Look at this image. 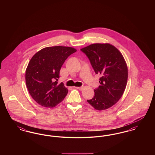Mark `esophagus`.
<instances>
[{
    "instance_id": "obj_1",
    "label": "esophagus",
    "mask_w": 155,
    "mask_h": 155,
    "mask_svg": "<svg viewBox=\"0 0 155 155\" xmlns=\"http://www.w3.org/2000/svg\"><path fill=\"white\" fill-rule=\"evenodd\" d=\"M75 88L76 89H80V90L84 88V87H75Z\"/></svg>"
}]
</instances>
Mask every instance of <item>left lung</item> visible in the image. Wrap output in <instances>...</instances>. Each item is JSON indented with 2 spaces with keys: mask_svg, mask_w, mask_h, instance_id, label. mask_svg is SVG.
Wrapping results in <instances>:
<instances>
[{
  "mask_svg": "<svg viewBox=\"0 0 155 155\" xmlns=\"http://www.w3.org/2000/svg\"><path fill=\"white\" fill-rule=\"evenodd\" d=\"M81 51L88 56L95 73L101 75L95 95L87 102L97 110L107 109L118 102L125 91L128 80L125 59L108 43L90 45Z\"/></svg>",
  "mask_w": 155,
  "mask_h": 155,
  "instance_id": "8db88e82",
  "label": "left lung"
}]
</instances>
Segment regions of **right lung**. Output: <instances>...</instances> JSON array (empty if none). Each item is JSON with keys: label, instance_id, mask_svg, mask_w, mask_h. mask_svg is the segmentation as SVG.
<instances>
[{"label": "right lung", "instance_id": "right-lung-1", "mask_svg": "<svg viewBox=\"0 0 155 155\" xmlns=\"http://www.w3.org/2000/svg\"><path fill=\"white\" fill-rule=\"evenodd\" d=\"M77 50L68 46H50L37 52L25 70V82L33 99L45 107L53 108L66 97L68 89L58 84L60 68Z\"/></svg>", "mask_w": 155, "mask_h": 155}]
</instances>
